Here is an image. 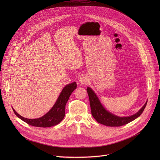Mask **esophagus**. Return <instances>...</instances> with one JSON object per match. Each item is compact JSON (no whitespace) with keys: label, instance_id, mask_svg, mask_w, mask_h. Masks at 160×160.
I'll use <instances>...</instances> for the list:
<instances>
[{"label":"esophagus","instance_id":"esophagus-1","mask_svg":"<svg viewBox=\"0 0 160 160\" xmlns=\"http://www.w3.org/2000/svg\"><path fill=\"white\" fill-rule=\"evenodd\" d=\"M88 82V79L86 76H82L80 78V82L82 84L86 85Z\"/></svg>","mask_w":160,"mask_h":160}]
</instances>
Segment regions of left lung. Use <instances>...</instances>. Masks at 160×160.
Wrapping results in <instances>:
<instances>
[{"instance_id": "8db88e82", "label": "left lung", "mask_w": 160, "mask_h": 160, "mask_svg": "<svg viewBox=\"0 0 160 160\" xmlns=\"http://www.w3.org/2000/svg\"><path fill=\"white\" fill-rule=\"evenodd\" d=\"M90 101L91 112L95 120L99 123L109 127H120L126 125L138 118L144 111L148 101L144 105L133 115L129 117H118L106 110L102 105L98 96L90 87L87 88Z\"/></svg>"}]
</instances>
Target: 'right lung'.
Segmentation results:
<instances>
[{"instance_id": "add662e5", "label": "right lung", "mask_w": 160, "mask_h": 160, "mask_svg": "<svg viewBox=\"0 0 160 160\" xmlns=\"http://www.w3.org/2000/svg\"><path fill=\"white\" fill-rule=\"evenodd\" d=\"M77 85L75 82L66 85L62 88L53 107L49 111L40 118L28 119L19 115L12 108L13 111L19 118L32 126L45 128L56 125L64 118L65 115L66 104L73 90L77 88Z\"/></svg>"}]
</instances>
